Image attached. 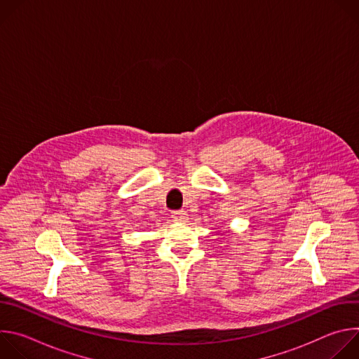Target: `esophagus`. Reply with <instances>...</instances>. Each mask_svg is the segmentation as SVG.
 Returning a JSON list of instances; mask_svg holds the SVG:
<instances>
[{"instance_id": "esophagus-1", "label": "esophagus", "mask_w": 359, "mask_h": 359, "mask_svg": "<svg viewBox=\"0 0 359 359\" xmlns=\"http://www.w3.org/2000/svg\"><path fill=\"white\" fill-rule=\"evenodd\" d=\"M172 219L175 222H184V220H187V213L184 210H175L172 213Z\"/></svg>"}]
</instances>
